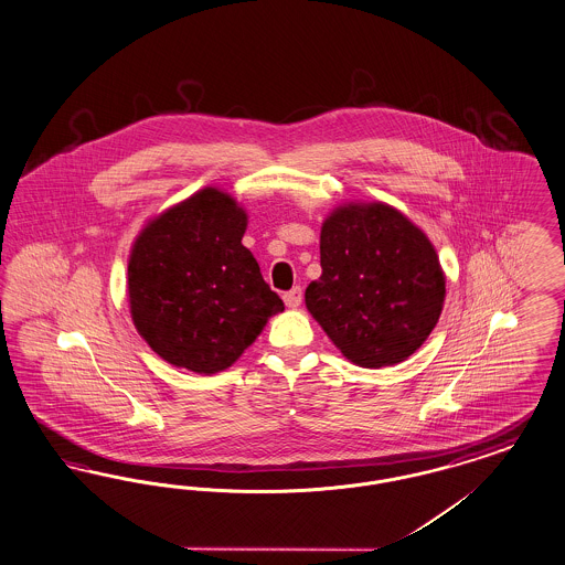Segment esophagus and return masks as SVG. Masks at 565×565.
I'll return each instance as SVG.
<instances>
[{
  "mask_svg": "<svg viewBox=\"0 0 565 565\" xmlns=\"http://www.w3.org/2000/svg\"><path fill=\"white\" fill-rule=\"evenodd\" d=\"M284 302H286L290 309L300 307V302H302V290H300V286H296L292 290H288V292L284 294Z\"/></svg>",
  "mask_w": 565,
  "mask_h": 565,
  "instance_id": "1",
  "label": "esophagus"
}]
</instances>
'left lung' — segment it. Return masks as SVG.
<instances>
[{"mask_svg": "<svg viewBox=\"0 0 565 565\" xmlns=\"http://www.w3.org/2000/svg\"><path fill=\"white\" fill-rule=\"evenodd\" d=\"M321 275L305 302L362 367L404 362L441 316L446 279L427 235L384 205L349 203L321 226Z\"/></svg>", "mask_w": 565, "mask_h": 565, "instance_id": "left-lung-1", "label": "left lung"}]
</instances>
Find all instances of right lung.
Here are the masks:
<instances>
[{"instance_id":"obj_1","label":"right lung","mask_w":565,"mask_h":565,"mask_svg":"<svg viewBox=\"0 0 565 565\" xmlns=\"http://www.w3.org/2000/svg\"><path fill=\"white\" fill-rule=\"evenodd\" d=\"M246 221L233 198L203 189L138 235L128 263L130 311L161 360L221 372L284 311L242 244Z\"/></svg>"}]
</instances>
